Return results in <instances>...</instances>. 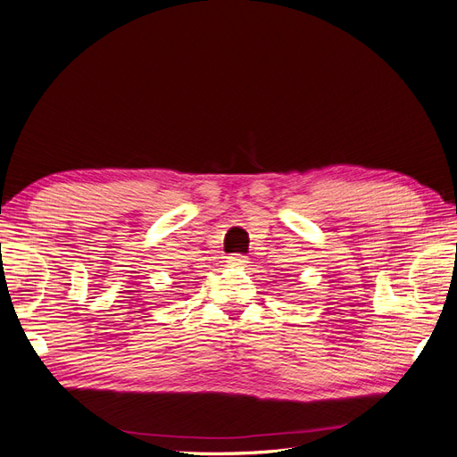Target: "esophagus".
<instances>
[{
    "label": "esophagus",
    "instance_id": "34e87169",
    "mask_svg": "<svg viewBox=\"0 0 457 457\" xmlns=\"http://www.w3.org/2000/svg\"><path fill=\"white\" fill-rule=\"evenodd\" d=\"M227 262L230 267H245L247 265V257L242 253H232L230 257H227Z\"/></svg>",
    "mask_w": 457,
    "mask_h": 457
}]
</instances>
